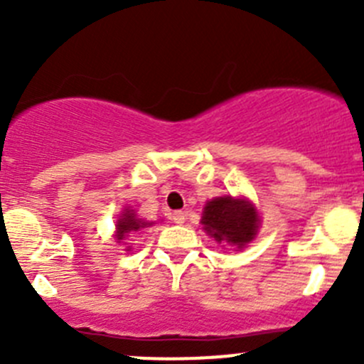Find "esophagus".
Listing matches in <instances>:
<instances>
[{
  "label": "esophagus",
  "mask_w": 364,
  "mask_h": 364,
  "mask_svg": "<svg viewBox=\"0 0 364 364\" xmlns=\"http://www.w3.org/2000/svg\"><path fill=\"white\" fill-rule=\"evenodd\" d=\"M172 222L174 223H178V225H181V223H185V213L183 211H174L172 213Z\"/></svg>",
  "instance_id": "1"
}]
</instances>
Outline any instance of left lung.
<instances>
[{
  "label": "left lung",
  "mask_w": 364,
  "mask_h": 364,
  "mask_svg": "<svg viewBox=\"0 0 364 364\" xmlns=\"http://www.w3.org/2000/svg\"><path fill=\"white\" fill-rule=\"evenodd\" d=\"M200 223L215 241L229 243L241 250L255 240L260 218L250 200L225 196L216 197L204 205Z\"/></svg>",
  "instance_id": "obj_1"
}]
</instances>
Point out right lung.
Returning <instances> with one entry per match:
<instances>
[{
  "label": "right lung",
  "mask_w": 364,
  "mask_h": 364,
  "mask_svg": "<svg viewBox=\"0 0 364 364\" xmlns=\"http://www.w3.org/2000/svg\"><path fill=\"white\" fill-rule=\"evenodd\" d=\"M149 225H151V223L142 222V220H139L137 216H135L134 209L127 208L123 213H121L119 220H117V223H116L117 243H121V240H124V237H127L130 232H135V230L144 229V227H149ZM127 250H130V248H127Z\"/></svg>",
  "instance_id": "add662e5"
}]
</instances>
